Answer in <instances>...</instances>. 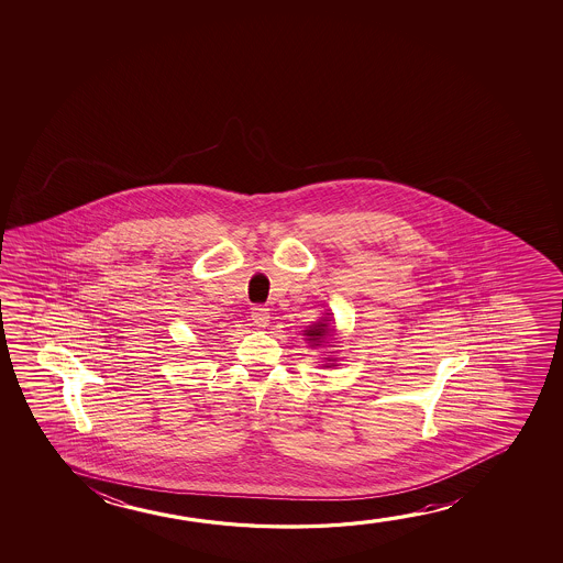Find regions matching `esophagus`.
<instances>
[{
    "mask_svg": "<svg viewBox=\"0 0 563 563\" xmlns=\"http://www.w3.org/2000/svg\"><path fill=\"white\" fill-rule=\"evenodd\" d=\"M269 319V308H265V306H255V308L252 309V321H254L255 327H267Z\"/></svg>",
    "mask_w": 563,
    "mask_h": 563,
    "instance_id": "esophagus-1",
    "label": "esophagus"
}]
</instances>
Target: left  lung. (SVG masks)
I'll list each match as a JSON object with an SVG mask.
<instances>
[{
    "label": "left lung",
    "instance_id": "1",
    "mask_svg": "<svg viewBox=\"0 0 563 563\" xmlns=\"http://www.w3.org/2000/svg\"><path fill=\"white\" fill-rule=\"evenodd\" d=\"M327 327H329L327 323H317L316 327H309V331H306V336H308L309 342H313V346H319L324 332L329 331Z\"/></svg>",
    "mask_w": 563,
    "mask_h": 563
}]
</instances>
